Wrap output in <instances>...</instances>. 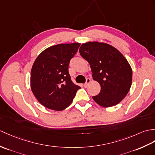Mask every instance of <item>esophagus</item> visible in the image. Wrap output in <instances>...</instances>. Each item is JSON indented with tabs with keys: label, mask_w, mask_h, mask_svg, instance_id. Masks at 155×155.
<instances>
[{
	"label": "esophagus",
	"mask_w": 155,
	"mask_h": 155,
	"mask_svg": "<svg viewBox=\"0 0 155 155\" xmlns=\"http://www.w3.org/2000/svg\"><path fill=\"white\" fill-rule=\"evenodd\" d=\"M91 80L90 78H86V83L84 84V87H87V86H88V84H90V82H91Z\"/></svg>",
	"instance_id": "34e87169"
}]
</instances>
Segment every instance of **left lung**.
I'll return each mask as SVG.
<instances>
[{"instance_id": "8db88e82", "label": "left lung", "mask_w": 155, "mask_h": 155, "mask_svg": "<svg viewBox=\"0 0 155 155\" xmlns=\"http://www.w3.org/2000/svg\"><path fill=\"white\" fill-rule=\"evenodd\" d=\"M79 53L91 65L93 79L101 86L93 100L104 107L117 105L126 96L132 83V69L127 60L106 43L82 44Z\"/></svg>"}]
</instances>
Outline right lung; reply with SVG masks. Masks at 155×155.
Returning a JSON list of instances; mask_svg holds the SVG:
<instances>
[{
	"instance_id": "1",
	"label": "right lung",
	"mask_w": 155,
	"mask_h": 155,
	"mask_svg": "<svg viewBox=\"0 0 155 155\" xmlns=\"http://www.w3.org/2000/svg\"><path fill=\"white\" fill-rule=\"evenodd\" d=\"M80 45L73 43L51 46L35 60L31 71V89L44 106L61 111L73 102L81 87L72 82L69 64Z\"/></svg>"
}]
</instances>
